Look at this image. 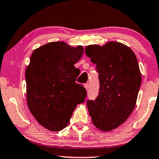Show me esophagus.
<instances>
[{
    "instance_id": "34e87169",
    "label": "esophagus",
    "mask_w": 159,
    "mask_h": 159,
    "mask_svg": "<svg viewBox=\"0 0 159 159\" xmlns=\"http://www.w3.org/2000/svg\"><path fill=\"white\" fill-rule=\"evenodd\" d=\"M84 87H85V89H89V84H84Z\"/></svg>"
}]
</instances>
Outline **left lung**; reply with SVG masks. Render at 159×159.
I'll return each instance as SVG.
<instances>
[{
  "label": "left lung",
  "instance_id": "left-lung-1",
  "mask_svg": "<svg viewBox=\"0 0 159 159\" xmlns=\"http://www.w3.org/2000/svg\"><path fill=\"white\" fill-rule=\"evenodd\" d=\"M85 53L96 64L100 83L98 97L87 101L89 116L98 129L111 131L134 110L141 84L139 63L133 51L119 42L89 45Z\"/></svg>",
  "mask_w": 159,
  "mask_h": 159
}]
</instances>
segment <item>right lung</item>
Returning <instances> with one entry per match:
<instances>
[{"label": "right lung", "mask_w": 159, "mask_h": 159, "mask_svg": "<svg viewBox=\"0 0 159 159\" xmlns=\"http://www.w3.org/2000/svg\"><path fill=\"white\" fill-rule=\"evenodd\" d=\"M81 46L51 42L35 49L26 70L28 107L38 123L51 131L68 125L78 104L87 96L86 89L76 83L80 74L74 64L81 58Z\"/></svg>", "instance_id": "1"}]
</instances>
